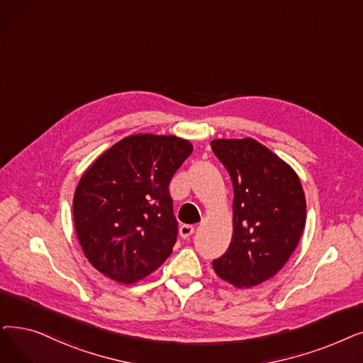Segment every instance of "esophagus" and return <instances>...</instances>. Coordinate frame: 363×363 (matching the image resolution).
<instances>
[{"mask_svg":"<svg viewBox=\"0 0 363 363\" xmlns=\"http://www.w3.org/2000/svg\"><path fill=\"white\" fill-rule=\"evenodd\" d=\"M194 230H196L194 225H188V224L181 225V228H179L181 238H182V239H188V238H190V235L194 233Z\"/></svg>","mask_w":363,"mask_h":363,"instance_id":"34e87169","label":"esophagus"}]
</instances>
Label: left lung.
Here are the masks:
<instances>
[{"instance_id": "left-lung-1", "label": "left lung", "mask_w": 363, "mask_h": 363, "mask_svg": "<svg viewBox=\"0 0 363 363\" xmlns=\"http://www.w3.org/2000/svg\"><path fill=\"white\" fill-rule=\"evenodd\" d=\"M213 154L233 182V239L215 273L238 288L273 277L295 250L306 225V197L289 164L257 140L215 139Z\"/></svg>"}]
</instances>
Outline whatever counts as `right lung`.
Masks as SVG:
<instances>
[{
	"label": "right lung",
	"instance_id": "add662e5",
	"mask_svg": "<svg viewBox=\"0 0 363 363\" xmlns=\"http://www.w3.org/2000/svg\"><path fill=\"white\" fill-rule=\"evenodd\" d=\"M191 151L188 140L172 135H132L84 172L72 211L94 269L133 283L167 259L178 238L169 184Z\"/></svg>",
	"mask_w": 363,
	"mask_h": 363
}]
</instances>
